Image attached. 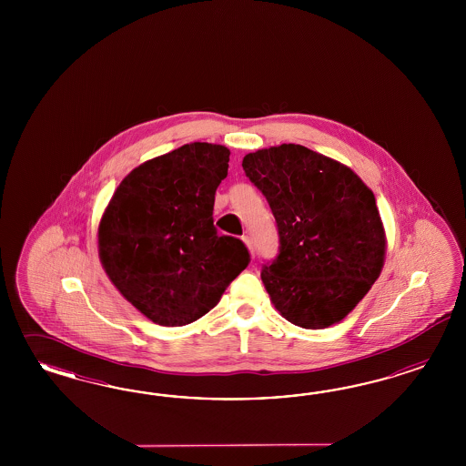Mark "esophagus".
I'll return each mask as SVG.
<instances>
[{
    "label": "esophagus",
    "mask_w": 466,
    "mask_h": 466,
    "mask_svg": "<svg viewBox=\"0 0 466 466\" xmlns=\"http://www.w3.org/2000/svg\"><path fill=\"white\" fill-rule=\"evenodd\" d=\"M242 240H244V244L248 246V249H249V253H251V256H254V246L251 238H249V236H244V238H242Z\"/></svg>",
    "instance_id": "34e87169"
}]
</instances>
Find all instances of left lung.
<instances>
[{
	"instance_id": "left-lung-1",
	"label": "left lung",
	"mask_w": 466,
	"mask_h": 466,
	"mask_svg": "<svg viewBox=\"0 0 466 466\" xmlns=\"http://www.w3.org/2000/svg\"><path fill=\"white\" fill-rule=\"evenodd\" d=\"M242 169L279 228V254L261 269L273 306L300 328L339 323L384 265L374 193L350 167L296 143L248 154Z\"/></svg>"
}]
</instances>
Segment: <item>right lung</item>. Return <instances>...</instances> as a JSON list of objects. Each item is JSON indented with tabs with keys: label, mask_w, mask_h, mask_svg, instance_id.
Wrapping results in <instances>:
<instances>
[{
	"label": "right lung",
	"mask_w": 466,
	"mask_h": 466,
	"mask_svg": "<svg viewBox=\"0 0 466 466\" xmlns=\"http://www.w3.org/2000/svg\"><path fill=\"white\" fill-rule=\"evenodd\" d=\"M228 156L224 145L195 141L147 160L117 186L100 218L102 267L157 325L197 321L249 265L244 242L213 226Z\"/></svg>",
	"instance_id": "obj_1"
}]
</instances>
